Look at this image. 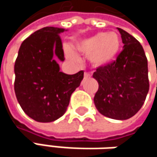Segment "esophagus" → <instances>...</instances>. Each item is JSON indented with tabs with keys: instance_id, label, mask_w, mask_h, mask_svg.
Instances as JSON below:
<instances>
[{
	"instance_id": "34e87169",
	"label": "esophagus",
	"mask_w": 157,
	"mask_h": 157,
	"mask_svg": "<svg viewBox=\"0 0 157 157\" xmlns=\"http://www.w3.org/2000/svg\"><path fill=\"white\" fill-rule=\"evenodd\" d=\"M88 77H91V74H89V73H84V78H88Z\"/></svg>"
}]
</instances>
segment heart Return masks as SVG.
Listing matches in <instances>:
<instances>
[{
	"instance_id": "1",
	"label": "heart",
	"mask_w": 157,
	"mask_h": 157,
	"mask_svg": "<svg viewBox=\"0 0 157 157\" xmlns=\"http://www.w3.org/2000/svg\"><path fill=\"white\" fill-rule=\"evenodd\" d=\"M75 48L80 52L89 55V61L94 66H105L111 63L119 53L121 38L114 32L98 33L78 42ZM65 53L68 58L77 60L76 53L71 47H65Z\"/></svg>"
}]
</instances>
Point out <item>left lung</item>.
<instances>
[{
  "instance_id": "left-lung-1",
  "label": "left lung",
  "mask_w": 157,
  "mask_h": 157,
  "mask_svg": "<svg viewBox=\"0 0 157 157\" xmlns=\"http://www.w3.org/2000/svg\"><path fill=\"white\" fill-rule=\"evenodd\" d=\"M124 49L116 61L100 66L93 77L99 88L94 102L103 115L115 120L134 116L144 103L149 91L147 59L140 43L131 34L117 28Z\"/></svg>"
}]
</instances>
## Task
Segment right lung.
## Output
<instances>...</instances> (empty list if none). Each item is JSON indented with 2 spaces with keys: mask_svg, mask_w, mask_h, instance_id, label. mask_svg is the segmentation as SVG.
Listing matches in <instances>:
<instances>
[{
  "mask_svg": "<svg viewBox=\"0 0 157 157\" xmlns=\"http://www.w3.org/2000/svg\"><path fill=\"white\" fill-rule=\"evenodd\" d=\"M65 30L44 27L25 39L14 64V91L24 113L40 123H50L64 114L70 97L83 78L60 72L64 61L60 33Z\"/></svg>",
  "mask_w": 157,
  "mask_h": 157,
  "instance_id": "obj_1",
  "label": "right lung"
}]
</instances>
